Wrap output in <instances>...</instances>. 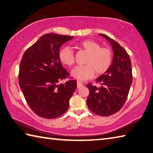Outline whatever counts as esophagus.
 <instances>
[{
	"instance_id": "1",
	"label": "esophagus",
	"mask_w": 153,
	"mask_h": 153,
	"mask_svg": "<svg viewBox=\"0 0 153 153\" xmlns=\"http://www.w3.org/2000/svg\"><path fill=\"white\" fill-rule=\"evenodd\" d=\"M82 86H83V84L81 82H79V81L77 82V88H80L81 87H82Z\"/></svg>"
}]
</instances>
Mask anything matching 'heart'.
<instances>
[{
    "instance_id": "obj_1",
    "label": "heart",
    "mask_w": 153,
    "mask_h": 153,
    "mask_svg": "<svg viewBox=\"0 0 153 153\" xmlns=\"http://www.w3.org/2000/svg\"><path fill=\"white\" fill-rule=\"evenodd\" d=\"M100 44L93 40H85L78 44V48L88 53L84 65H78L71 71V76L80 81L92 77L95 72L102 74L106 71L112 62V51L108 48H100ZM59 58L63 64L72 66L75 63L74 52L69 47H63L59 51Z\"/></svg>"
}]
</instances>
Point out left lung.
<instances>
[{"label":"left lung","mask_w":153,"mask_h":153,"mask_svg":"<svg viewBox=\"0 0 153 153\" xmlns=\"http://www.w3.org/2000/svg\"><path fill=\"white\" fill-rule=\"evenodd\" d=\"M109 41L114 55L112 65L96 79L100 87L88 84L90 94L87 105L91 112L102 116L118 112L123 106L132 82L131 61L128 53L118 43L104 34H99Z\"/></svg>","instance_id":"8db88e82"}]
</instances>
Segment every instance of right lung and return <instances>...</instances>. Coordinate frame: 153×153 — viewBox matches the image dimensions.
Returning <instances> with one entry per match:
<instances>
[{"label": "right lung", "mask_w": 153, "mask_h": 153, "mask_svg": "<svg viewBox=\"0 0 153 153\" xmlns=\"http://www.w3.org/2000/svg\"><path fill=\"white\" fill-rule=\"evenodd\" d=\"M73 36L48 33L24 53L20 63L19 83L27 104L41 118H55L69 108V100L77 88L59 58L60 47Z\"/></svg>", "instance_id": "obj_1"}]
</instances>
